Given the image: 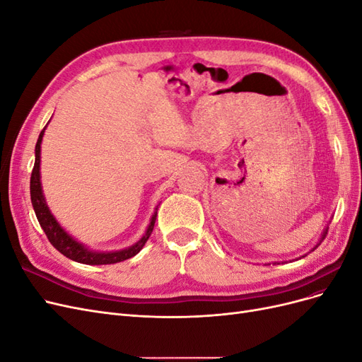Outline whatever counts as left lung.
<instances>
[{
	"label": "left lung",
	"mask_w": 362,
	"mask_h": 362,
	"mask_svg": "<svg viewBox=\"0 0 362 362\" xmlns=\"http://www.w3.org/2000/svg\"><path fill=\"white\" fill-rule=\"evenodd\" d=\"M326 234H327V228L325 229V233H323V235H322V240L326 237ZM322 240H320V243H322ZM320 243H319V245H320ZM319 245H317V246H319ZM317 246H315V247H317ZM315 247H314V249H315ZM314 249H313V250H314Z\"/></svg>",
	"instance_id": "obj_1"
}]
</instances>
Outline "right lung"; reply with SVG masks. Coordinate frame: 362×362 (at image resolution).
Returning a JSON list of instances; mask_svg holds the SVG:
<instances>
[{"mask_svg":"<svg viewBox=\"0 0 362 362\" xmlns=\"http://www.w3.org/2000/svg\"><path fill=\"white\" fill-rule=\"evenodd\" d=\"M43 133H45V128L40 131L37 144H36V160H35V168H33L31 172V178H30V194H31V204L33 208H35V213L37 221L43 229V233L47 234L49 243L56 247L60 254L64 257H68L72 261L81 262V264H90V266H100V264H115V262H120L124 259H128L131 257L137 255L141 250V247L145 246L148 242V238L154 229L156 225V218H157V211L152 214L151 223L146 229L145 235L141 237L139 242L133 246H129L122 250H116V252H93L84 247L81 243L74 240L64 229L59 225V222L54 218L51 214L49 208L45 202V198H43L42 193V185H40V144H42V137ZM157 210V208H156Z\"/></svg>","mask_w":362,"mask_h":362,"instance_id":"right-lung-1","label":"right lung"}]
</instances>
